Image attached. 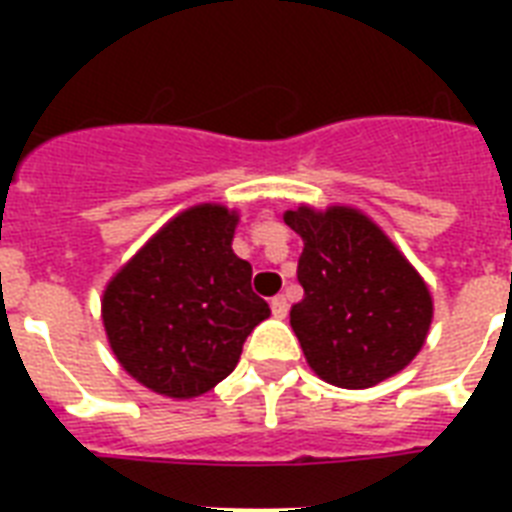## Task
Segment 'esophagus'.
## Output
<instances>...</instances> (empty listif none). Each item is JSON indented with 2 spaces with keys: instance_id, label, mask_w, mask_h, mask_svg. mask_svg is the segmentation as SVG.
<instances>
[{
  "instance_id": "34e87169",
  "label": "esophagus",
  "mask_w": 512,
  "mask_h": 512,
  "mask_svg": "<svg viewBox=\"0 0 512 512\" xmlns=\"http://www.w3.org/2000/svg\"><path fill=\"white\" fill-rule=\"evenodd\" d=\"M287 311H289L287 297H284V295L273 297V300H271V313H273V316H276V319H284V316H287Z\"/></svg>"
}]
</instances>
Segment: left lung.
<instances>
[{"label":"left lung","instance_id":"1","mask_svg":"<svg viewBox=\"0 0 512 512\" xmlns=\"http://www.w3.org/2000/svg\"><path fill=\"white\" fill-rule=\"evenodd\" d=\"M284 223L305 244L297 263L305 297L292 305L289 324L313 372L348 390L401 372L433 321L420 273L353 207L289 209Z\"/></svg>","mask_w":512,"mask_h":512}]
</instances>
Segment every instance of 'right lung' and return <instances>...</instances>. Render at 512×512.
<instances>
[{
    "mask_svg": "<svg viewBox=\"0 0 512 512\" xmlns=\"http://www.w3.org/2000/svg\"><path fill=\"white\" fill-rule=\"evenodd\" d=\"M239 215L185 209L122 265L103 292V327L124 372L154 393L196 398L236 369L249 332L271 316L252 265L233 255Z\"/></svg>",
    "mask_w": 512,
    "mask_h": 512,
    "instance_id": "right-lung-1",
    "label": "right lung"
}]
</instances>
